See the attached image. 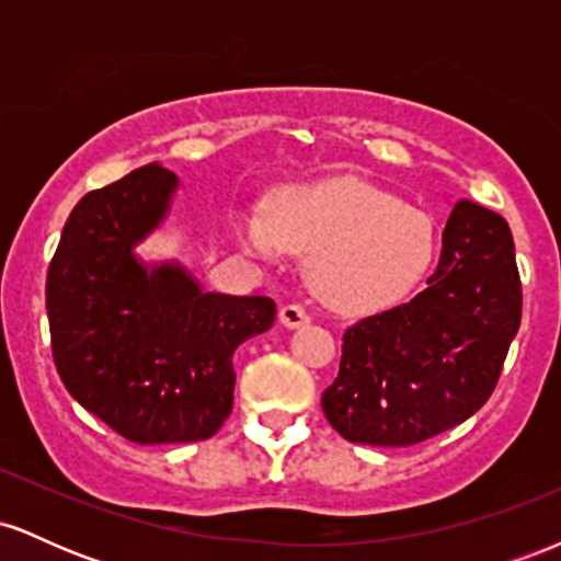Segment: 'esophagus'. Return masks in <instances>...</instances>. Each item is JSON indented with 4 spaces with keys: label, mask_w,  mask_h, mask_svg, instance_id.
<instances>
[{
    "label": "esophagus",
    "mask_w": 561,
    "mask_h": 561,
    "mask_svg": "<svg viewBox=\"0 0 561 561\" xmlns=\"http://www.w3.org/2000/svg\"><path fill=\"white\" fill-rule=\"evenodd\" d=\"M279 321L287 327V330H298V327H306L311 317H308V311L298 302H289V306H282L279 308Z\"/></svg>",
    "instance_id": "34e87169"
}]
</instances>
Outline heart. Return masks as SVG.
<instances>
[{
  "instance_id": "heart-1",
  "label": "heart",
  "mask_w": 561,
  "mask_h": 561,
  "mask_svg": "<svg viewBox=\"0 0 561 561\" xmlns=\"http://www.w3.org/2000/svg\"><path fill=\"white\" fill-rule=\"evenodd\" d=\"M234 234L261 259L308 255L317 298L345 313L401 302L437 250L433 218L356 176L279 192L266 216H237Z\"/></svg>"
}]
</instances>
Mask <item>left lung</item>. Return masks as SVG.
I'll return each instance as SVG.
<instances>
[{
    "mask_svg": "<svg viewBox=\"0 0 561 561\" xmlns=\"http://www.w3.org/2000/svg\"><path fill=\"white\" fill-rule=\"evenodd\" d=\"M519 319L508 224L459 199L427 289L345 330L321 409L345 440L364 446H414L446 433L491 398Z\"/></svg>",
    "mask_w": 561,
    "mask_h": 561,
    "instance_id": "8db88e82",
    "label": "left lung"
}]
</instances>
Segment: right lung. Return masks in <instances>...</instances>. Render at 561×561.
<instances>
[{"mask_svg":"<svg viewBox=\"0 0 561 561\" xmlns=\"http://www.w3.org/2000/svg\"><path fill=\"white\" fill-rule=\"evenodd\" d=\"M176 190V173L147 163L83 195L47 274L57 375L141 446L216 435L234 401V351L276 317L272 298L205 293L179 261L139 259Z\"/></svg>","mask_w":561,"mask_h":561,"instance_id":"1","label":"right lung"}]
</instances>
